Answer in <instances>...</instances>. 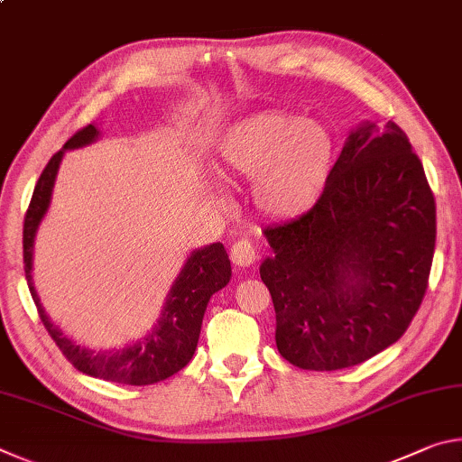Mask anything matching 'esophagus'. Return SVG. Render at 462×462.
Masks as SVG:
<instances>
[{
  "label": "esophagus",
  "instance_id": "34e87169",
  "mask_svg": "<svg viewBox=\"0 0 462 462\" xmlns=\"http://www.w3.org/2000/svg\"><path fill=\"white\" fill-rule=\"evenodd\" d=\"M230 256H232V263L238 264V267H250V264H254L256 261H259V250H256L253 242L242 238L232 245Z\"/></svg>",
  "mask_w": 462,
  "mask_h": 462
}]
</instances>
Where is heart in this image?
<instances>
[{"label":"heart","mask_w":462,"mask_h":462,"mask_svg":"<svg viewBox=\"0 0 462 462\" xmlns=\"http://www.w3.org/2000/svg\"><path fill=\"white\" fill-rule=\"evenodd\" d=\"M332 130L300 114L263 112L224 132L226 169L253 183L256 208L275 217L306 214L322 199L336 165Z\"/></svg>","instance_id":"1"}]
</instances>
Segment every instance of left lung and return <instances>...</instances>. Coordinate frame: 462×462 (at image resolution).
Segmentation results:
<instances>
[{
  "mask_svg": "<svg viewBox=\"0 0 462 462\" xmlns=\"http://www.w3.org/2000/svg\"><path fill=\"white\" fill-rule=\"evenodd\" d=\"M263 234L281 356L306 371L346 369L400 340L416 316L436 203L405 132L366 120L348 134L322 199Z\"/></svg>",
  "mask_w": 462,
  "mask_h": 462,
  "instance_id": "1",
  "label": "left lung"
}]
</instances>
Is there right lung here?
I'll return each instance as SVG.
<instances>
[{
    "label": "right lung",
    "instance_id": "right-lung-1",
    "mask_svg": "<svg viewBox=\"0 0 462 462\" xmlns=\"http://www.w3.org/2000/svg\"><path fill=\"white\" fill-rule=\"evenodd\" d=\"M97 138L99 130L93 124L81 128L67 140L57 154H52L49 165L44 167L41 179H38L24 217L26 281L44 328L77 371L89 374V377L122 383V385H152V383L169 379L171 374L181 371L191 361L195 348H198L203 314H206L209 297L230 283V259L222 242L195 248L187 256L181 273L171 285L156 324L146 332V336L126 348L96 350L83 346V344L69 338L67 334H62L60 328L52 324L51 318L46 316L41 297L36 293L32 281L34 238L38 226L49 212L52 187L57 181L62 156L67 151L89 146Z\"/></svg>",
    "mask_w": 462,
    "mask_h": 462
}]
</instances>
